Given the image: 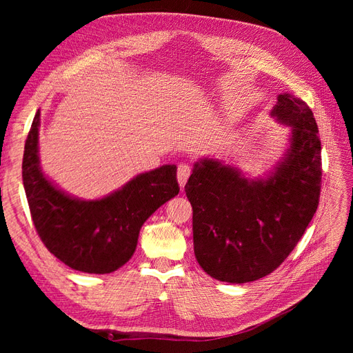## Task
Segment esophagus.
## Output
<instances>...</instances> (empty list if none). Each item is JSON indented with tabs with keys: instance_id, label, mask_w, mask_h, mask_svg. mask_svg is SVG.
Segmentation results:
<instances>
[{
	"instance_id": "esophagus-1",
	"label": "esophagus",
	"mask_w": 353,
	"mask_h": 353,
	"mask_svg": "<svg viewBox=\"0 0 353 353\" xmlns=\"http://www.w3.org/2000/svg\"><path fill=\"white\" fill-rule=\"evenodd\" d=\"M190 174H191V168H190L188 165L181 163V165L178 166L176 178H178V183H179V187H181V188L185 187V183H187V179H188Z\"/></svg>"
}]
</instances>
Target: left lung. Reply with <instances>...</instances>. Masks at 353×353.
<instances>
[{"mask_svg": "<svg viewBox=\"0 0 353 353\" xmlns=\"http://www.w3.org/2000/svg\"><path fill=\"white\" fill-rule=\"evenodd\" d=\"M271 116L290 126V138L270 175L249 179L218 159H201L185 184L193 206L196 259L219 281L243 284L275 271L318 208L321 141L312 110L284 92Z\"/></svg>", "mask_w": 353, "mask_h": 353, "instance_id": "left-lung-1", "label": "left lung"}]
</instances>
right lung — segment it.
<instances>
[{
  "label": "right lung",
  "mask_w": 353,
  "mask_h": 353,
  "mask_svg": "<svg viewBox=\"0 0 353 353\" xmlns=\"http://www.w3.org/2000/svg\"><path fill=\"white\" fill-rule=\"evenodd\" d=\"M39 110L25 143L22 176L30 216L42 243L72 270L109 274L135 252L143 223L179 193L176 166L140 174L112 194L81 200L66 194L39 166Z\"/></svg>",
  "instance_id": "add662e5"
}]
</instances>
